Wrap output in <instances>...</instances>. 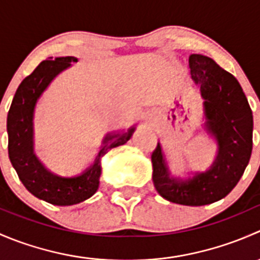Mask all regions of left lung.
Wrapping results in <instances>:
<instances>
[{"mask_svg": "<svg viewBox=\"0 0 260 260\" xmlns=\"http://www.w3.org/2000/svg\"><path fill=\"white\" fill-rule=\"evenodd\" d=\"M188 67L205 101L206 129L216 138L219 152L209 171L188 181H176L170 177L158 143L151 156L152 179L166 200L203 206L225 198L243 176L253 148V114L239 81L211 57L191 54Z\"/></svg>", "mask_w": 260, "mask_h": 260, "instance_id": "left-lung-1", "label": "left lung"}]
</instances>
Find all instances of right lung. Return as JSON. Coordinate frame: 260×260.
Wrapping results in <instances>:
<instances>
[{
  "instance_id": "1",
  "label": "right lung",
  "mask_w": 260,
  "mask_h": 260,
  "mask_svg": "<svg viewBox=\"0 0 260 260\" xmlns=\"http://www.w3.org/2000/svg\"><path fill=\"white\" fill-rule=\"evenodd\" d=\"M77 61L78 59L74 56H62L41 61L30 75L21 81L7 114L9 156L18 179L34 196L59 206L74 205L93 196L99 186L102 171L101 157L111 148L124 145L135 132V128H131L127 132L107 136L94 164L80 176L62 179L46 171L34 154V108L50 81L60 72L69 68L72 65L70 62Z\"/></svg>"
}]
</instances>
